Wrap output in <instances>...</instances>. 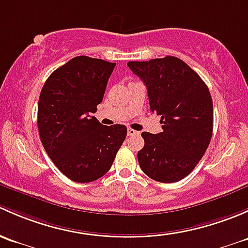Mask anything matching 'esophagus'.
Here are the masks:
<instances>
[{
    "mask_svg": "<svg viewBox=\"0 0 248 248\" xmlns=\"http://www.w3.org/2000/svg\"><path fill=\"white\" fill-rule=\"evenodd\" d=\"M136 135H140V132L136 131V130L131 129V127L127 129V136H136Z\"/></svg>",
    "mask_w": 248,
    "mask_h": 248,
    "instance_id": "esophagus-1",
    "label": "esophagus"
}]
</instances>
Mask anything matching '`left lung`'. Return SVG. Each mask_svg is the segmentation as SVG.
<instances>
[{
    "label": "left lung",
    "instance_id": "left-lung-1",
    "mask_svg": "<svg viewBox=\"0 0 248 248\" xmlns=\"http://www.w3.org/2000/svg\"><path fill=\"white\" fill-rule=\"evenodd\" d=\"M127 67L147 87L150 111L161 116L162 132H142L140 167L160 183L184 179L203 157L213 136V99L208 86L173 56L129 62Z\"/></svg>",
    "mask_w": 248,
    "mask_h": 248
}]
</instances>
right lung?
Returning a JSON list of instances; mask_svg holds the SVG:
<instances>
[{"instance_id":"right-lung-1","label":"right lung","mask_w":248,"mask_h":248,"mask_svg":"<svg viewBox=\"0 0 248 248\" xmlns=\"http://www.w3.org/2000/svg\"><path fill=\"white\" fill-rule=\"evenodd\" d=\"M116 63L88 56L56 69L38 103L40 141L56 167L76 183L105 175L126 137V126H104L92 116L103 101Z\"/></svg>"}]
</instances>
